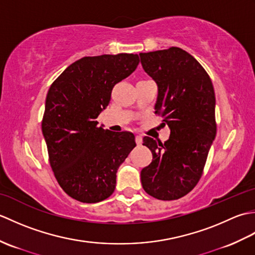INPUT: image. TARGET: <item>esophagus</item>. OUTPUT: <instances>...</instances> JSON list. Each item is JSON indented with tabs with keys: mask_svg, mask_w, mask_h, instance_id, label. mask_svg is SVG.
I'll return each instance as SVG.
<instances>
[{
	"mask_svg": "<svg viewBox=\"0 0 255 255\" xmlns=\"http://www.w3.org/2000/svg\"><path fill=\"white\" fill-rule=\"evenodd\" d=\"M136 142H137L138 145H140V144L142 143V136H141V134H137V136H136Z\"/></svg>",
	"mask_w": 255,
	"mask_h": 255,
	"instance_id": "1",
	"label": "esophagus"
}]
</instances>
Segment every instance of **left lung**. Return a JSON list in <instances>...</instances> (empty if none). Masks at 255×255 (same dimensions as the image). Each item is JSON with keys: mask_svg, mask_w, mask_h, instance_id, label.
<instances>
[{"mask_svg": "<svg viewBox=\"0 0 255 255\" xmlns=\"http://www.w3.org/2000/svg\"><path fill=\"white\" fill-rule=\"evenodd\" d=\"M139 56L158 86L154 113L164 117L171 131L164 143L143 138L153 158L140 173L141 184L155 198L178 199L199 181L216 137L214 86L200 63L181 48Z\"/></svg>", "mask_w": 255, "mask_h": 255, "instance_id": "obj_1", "label": "left lung"}]
</instances>
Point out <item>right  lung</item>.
Returning <instances> with one entry per match:
<instances>
[{
	"label": "right lung",
	"instance_id": "obj_1",
	"mask_svg": "<svg viewBox=\"0 0 255 255\" xmlns=\"http://www.w3.org/2000/svg\"><path fill=\"white\" fill-rule=\"evenodd\" d=\"M136 53L84 57L64 70L46 97L41 129L59 185L82 203H99L116 187V173L136 147L133 133L97 126L116 83L139 64Z\"/></svg>",
	"mask_w": 255,
	"mask_h": 255
}]
</instances>
